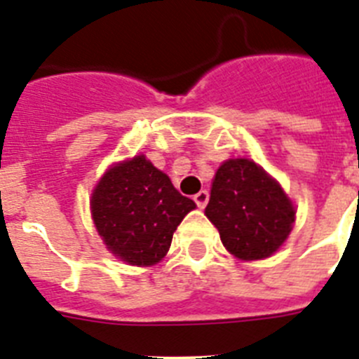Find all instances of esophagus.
<instances>
[{
	"instance_id": "esophagus-1",
	"label": "esophagus",
	"mask_w": 359,
	"mask_h": 359,
	"mask_svg": "<svg viewBox=\"0 0 359 359\" xmlns=\"http://www.w3.org/2000/svg\"><path fill=\"white\" fill-rule=\"evenodd\" d=\"M194 201H196V205L200 207V209H205V205L209 203V192L200 191L198 194L194 196Z\"/></svg>"
}]
</instances>
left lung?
Returning <instances> with one entry per match:
<instances>
[{"label": "left lung", "mask_w": 359, "mask_h": 359, "mask_svg": "<svg viewBox=\"0 0 359 359\" xmlns=\"http://www.w3.org/2000/svg\"><path fill=\"white\" fill-rule=\"evenodd\" d=\"M205 214L229 252L240 259H262L287 240L296 210L259 165L240 158L217 168Z\"/></svg>", "instance_id": "left-lung-1"}]
</instances>
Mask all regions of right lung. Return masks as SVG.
Instances as JSON below:
<instances>
[{"mask_svg": "<svg viewBox=\"0 0 359 359\" xmlns=\"http://www.w3.org/2000/svg\"><path fill=\"white\" fill-rule=\"evenodd\" d=\"M90 209L107 249L128 265L147 267L167 254L174 231L196 203L145 156H136L101 177Z\"/></svg>", "mask_w": 359, "mask_h": 359, "instance_id": "add662e5", "label": "right lung"}]
</instances>
